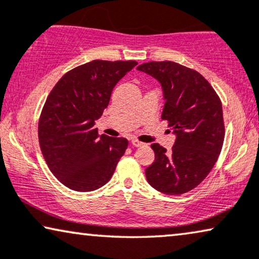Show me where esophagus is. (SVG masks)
<instances>
[{"instance_id":"34e87169","label":"esophagus","mask_w":259,"mask_h":259,"mask_svg":"<svg viewBox=\"0 0 259 259\" xmlns=\"http://www.w3.org/2000/svg\"><path fill=\"white\" fill-rule=\"evenodd\" d=\"M132 144H133L134 147H136V148H139V147H143V146H144V143L140 142L139 140H132Z\"/></svg>"}]
</instances>
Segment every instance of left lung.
Segmentation results:
<instances>
[{
  "label": "left lung",
  "mask_w": 259,
  "mask_h": 259,
  "mask_svg": "<svg viewBox=\"0 0 259 259\" xmlns=\"http://www.w3.org/2000/svg\"><path fill=\"white\" fill-rule=\"evenodd\" d=\"M137 70L160 81L165 101L161 118L177 135L170 151L151 144L155 161L146 169L147 180L164 194H184L201 184L222 151V101L199 72L174 61H150Z\"/></svg>",
  "instance_id": "1"
}]
</instances>
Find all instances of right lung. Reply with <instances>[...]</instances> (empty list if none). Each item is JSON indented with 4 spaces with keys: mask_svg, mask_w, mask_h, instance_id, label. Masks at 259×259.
Returning <instances> with one entry per match:
<instances>
[{
    "mask_svg": "<svg viewBox=\"0 0 259 259\" xmlns=\"http://www.w3.org/2000/svg\"><path fill=\"white\" fill-rule=\"evenodd\" d=\"M136 65L90 61L65 73L48 95L37 126L39 143L48 168L66 187L91 192L113 175L127 140L99 135L95 123L117 82Z\"/></svg>",
    "mask_w": 259,
    "mask_h": 259,
    "instance_id": "add662e5",
    "label": "right lung"
}]
</instances>
